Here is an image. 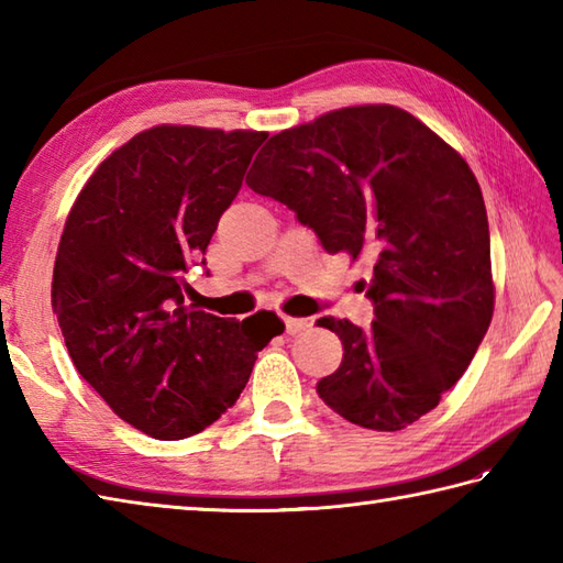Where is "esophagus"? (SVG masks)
Here are the masks:
<instances>
[{
  "label": "esophagus",
  "mask_w": 563,
  "mask_h": 563,
  "mask_svg": "<svg viewBox=\"0 0 563 563\" xmlns=\"http://www.w3.org/2000/svg\"><path fill=\"white\" fill-rule=\"evenodd\" d=\"M283 319H285V331H288L290 336H292V333H300L309 327L307 319H297V317H283Z\"/></svg>",
  "instance_id": "1"
}]
</instances>
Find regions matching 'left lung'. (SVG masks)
<instances>
[{
    "label": "left lung",
    "mask_w": 563,
    "mask_h": 563,
    "mask_svg": "<svg viewBox=\"0 0 563 563\" xmlns=\"http://www.w3.org/2000/svg\"><path fill=\"white\" fill-rule=\"evenodd\" d=\"M329 254L373 266V327L321 317L343 361L317 391L345 421L401 430L433 411L494 317L492 239L479 181L397 106H351L273 135L246 176Z\"/></svg>",
    "instance_id": "obj_1"
}]
</instances>
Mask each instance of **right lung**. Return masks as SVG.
Instances as JSON below:
<instances>
[{
    "label": "right lung",
    "mask_w": 563,
    "mask_h": 563,
    "mask_svg": "<svg viewBox=\"0 0 563 563\" xmlns=\"http://www.w3.org/2000/svg\"><path fill=\"white\" fill-rule=\"evenodd\" d=\"M263 140L256 130L150 128L99 164L67 214L53 312L69 357L150 438L181 440L218 421L285 329L273 312L232 321L184 307V275Z\"/></svg>",
    "instance_id": "obj_1"
}]
</instances>
